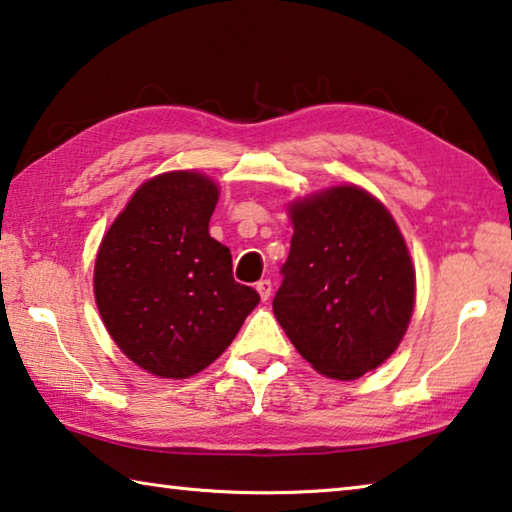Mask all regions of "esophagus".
Listing matches in <instances>:
<instances>
[{
    "instance_id": "34e87169",
    "label": "esophagus",
    "mask_w": 512,
    "mask_h": 512,
    "mask_svg": "<svg viewBox=\"0 0 512 512\" xmlns=\"http://www.w3.org/2000/svg\"><path fill=\"white\" fill-rule=\"evenodd\" d=\"M257 291H259V298H262V300L271 298V291H273L271 280H259L257 282Z\"/></svg>"
}]
</instances>
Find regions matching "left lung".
I'll return each instance as SVG.
<instances>
[{
  "label": "left lung",
  "instance_id": "8db88e82",
  "mask_svg": "<svg viewBox=\"0 0 512 512\" xmlns=\"http://www.w3.org/2000/svg\"><path fill=\"white\" fill-rule=\"evenodd\" d=\"M289 214L277 323L320 375H366L391 357L411 323L415 268L402 232L375 196L354 185L302 198Z\"/></svg>",
  "mask_w": 512,
  "mask_h": 512
}]
</instances>
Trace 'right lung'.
Segmentation results:
<instances>
[{
  "instance_id": "obj_1",
  "label": "right lung",
  "mask_w": 512,
  "mask_h": 512,
  "mask_svg": "<svg viewBox=\"0 0 512 512\" xmlns=\"http://www.w3.org/2000/svg\"><path fill=\"white\" fill-rule=\"evenodd\" d=\"M219 201L205 173H160L137 189L103 237L94 298L112 341L142 370L187 379L235 339L259 293L232 277L210 237Z\"/></svg>"
}]
</instances>
